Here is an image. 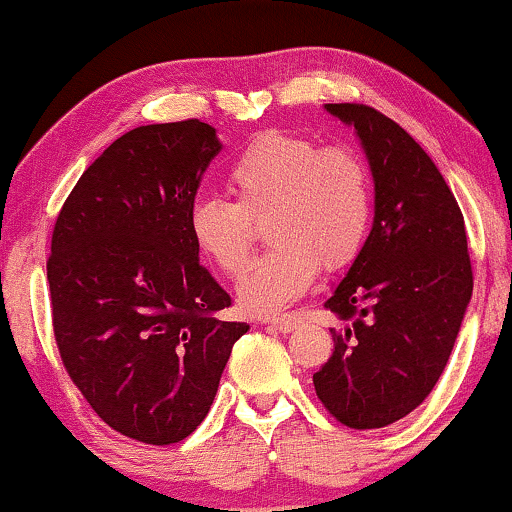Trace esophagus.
I'll return each mask as SVG.
<instances>
[{"instance_id":"34e87169","label":"esophagus","mask_w":512,"mask_h":512,"mask_svg":"<svg viewBox=\"0 0 512 512\" xmlns=\"http://www.w3.org/2000/svg\"><path fill=\"white\" fill-rule=\"evenodd\" d=\"M265 324H270L272 328H277L279 333H289V331H293V328H296L298 317H293V314H284V317L265 319Z\"/></svg>"}]
</instances>
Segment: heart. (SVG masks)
<instances>
[{"instance_id": "b5f03b06", "label": "heart", "mask_w": 512, "mask_h": 512, "mask_svg": "<svg viewBox=\"0 0 512 512\" xmlns=\"http://www.w3.org/2000/svg\"><path fill=\"white\" fill-rule=\"evenodd\" d=\"M226 181L235 200L200 195L188 228L195 247L221 272L235 275L254 244L256 221L268 216L275 247L256 256L237 282V298L249 312H275L303 296L321 265H345L368 233L370 172L349 146L265 132L244 146Z\"/></svg>"}]
</instances>
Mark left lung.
Listing matches in <instances>:
<instances>
[{"label": "left lung", "mask_w": 512, "mask_h": 512, "mask_svg": "<svg viewBox=\"0 0 512 512\" xmlns=\"http://www.w3.org/2000/svg\"><path fill=\"white\" fill-rule=\"evenodd\" d=\"M354 125L375 181L366 244L324 307L345 321L314 373L324 408L349 429H382L436 387L473 293L464 214L443 174L396 121L368 104H326Z\"/></svg>", "instance_id": "obj_1"}]
</instances>
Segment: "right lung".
Returning a JSON list of instances; mask_svg holds the SVG:
<instances>
[{"label": "right lung", "mask_w": 512, "mask_h": 512, "mask_svg": "<svg viewBox=\"0 0 512 512\" xmlns=\"http://www.w3.org/2000/svg\"><path fill=\"white\" fill-rule=\"evenodd\" d=\"M221 151L188 118L118 137L76 181L48 256L62 366L102 422L146 445H172L212 405L244 321L198 263L188 212Z\"/></svg>", "instance_id": "obj_1"}]
</instances>
